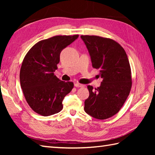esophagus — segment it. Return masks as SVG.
Returning <instances> with one entry per match:
<instances>
[{
  "label": "esophagus",
  "instance_id": "obj_1",
  "mask_svg": "<svg viewBox=\"0 0 155 155\" xmlns=\"http://www.w3.org/2000/svg\"><path fill=\"white\" fill-rule=\"evenodd\" d=\"M74 87H83L84 85L82 84L77 83L74 84Z\"/></svg>",
  "mask_w": 155,
  "mask_h": 155
}]
</instances>
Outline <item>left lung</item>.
<instances>
[{
  "mask_svg": "<svg viewBox=\"0 0 155 155\" xmlns=\"http://www.w3.org/2000/svg\"><path fill=\"white\" fill-rule=\"evenodd\" d=\"M91 58L93 67L100 70L101 84L87 87L89 97L84 110L95 118L104 120L116 114L130 92L132 77L126 52L117 42L99 36L81 35Z\"/></svg>",
  "mask_w": 155,
  "mask_h": 155,
  "instance_id": "1",
  "label": "left lung"
}]
</instances>
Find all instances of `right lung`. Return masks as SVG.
<instances>
[{
  "mask_svg": "<svg viewBox=\"0 0 155 155\" xmlns=\"http://www.w3.org/2000/svg\"><path fill=\"white\" fill-rule=\"evenodd\" d=\"M78 35L54 36L36 43L25 55L20 71V82L26 101L35 113L47 117L58 113L64 97L74 87L72 82L54 75L62 49Z\"/></svg>",
  "mask_w": 155,
  "mask_h": 155,
  "instance_id": "right-lung-1",
  "label": "right lung"
}]
</instances>
